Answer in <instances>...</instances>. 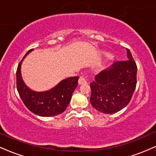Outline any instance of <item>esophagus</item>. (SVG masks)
Returning a JSON list of instances; mask_svg holds the SVG:
<instances>
[{
	"instance_id": "1",
	"label": "esophagus",
	"mask_w": 156,
	"mask_h": 156,
	"mask_svg": "<svg viewBox=\"0 0 156 156\" xmlns=\"http://www.w3.org/2000/svg\"><path fill=\"white\" fill-rule=\"evenodd\" d=\"M87 79H86V78L84 77L83 76H80L79 80H78V84H80V85H82V84H86L87 83Z\"/></svg>"
}]
</instances>
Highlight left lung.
Listing matches in <instances>:
<instances>
[{"instance_id": "obj_1", "label": "left lung", "mask_w": 156, "mask_h": 156, "mask_svg": "<svg viewBox=\"0 0 156 156\" xmlns=\"http://www.w3.org/2000/svg\"><path fill=\"white\" fill-rule=\"evenodd\" d=\"M126 50L128 59L113 63L90 83L91 104L103 114H114L125 108L136 87L137 66L129 49Z\"/></svg>"}]
</instances>
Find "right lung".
Masks as SVG:
<instances>
[{
  "mask_svg": "<svg viewBox=\"0 0 156 156\" xmlns=\"http://www.w3.org/2000/svg\"><path fill=\"white\" fill-rule=\"evenodd\" d=\"M33 49L29 50L20 62L17 69V89L20 97L29 111L40 117H53L64 112L69 103L72 94L78 86L79 77H70L45 92H37L25 84L21 76V64Z\"/></svg>",
  "mask_w": 156,
  "mask_h": 156,
  "instance_id": "right-lung-1",
  "label": "right lung"
}]
</instances>
